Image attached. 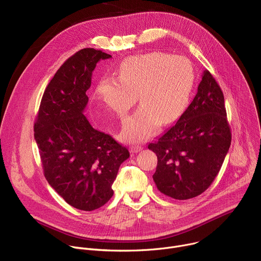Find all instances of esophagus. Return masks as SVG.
<instances>
[{
	"mask_svg": "<svg viewBox=\"0 0 261 261\" xmlns=\"http://www.w3.org/2000/svg\"><path fill=\"white\" fill-rule=\"evenodd\" d=\"M130 151H131L132 153H138V152L142 151V146H139V145H132V146L130 147Z\"/></svg>",
	"mask_w": 261,
	"mask_h": 261,
	"instance_id": "obj_1",
	"label": "esophagus"
}]
</instances>
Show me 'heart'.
<instances>
[{"mask_svg":"<svg viewBox=\"0 0 261 261\" xmlns=\"http://www.w3.org/2000/svg\"><path fill=\"white\" fill-rule=\"evenodd\" d=\"M194 69L189 60L163 53H152L126 59L117 79L103 77L97 97L123 119L136 103L141 106L124 124L122 137L141 142L153 136L160 123L175 122L188 106L193 87Z\"/></svg>","mask_w":261,"mask_h":261,"instance_id":"obj_1","label":"heart"}]
</instances>
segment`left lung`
I'll return each instance as SVG.
<instances>
[{
  "mask_svg": "<svg viewBox=\"0 0 261 261\" xmlns=\"http://www.w3.org/2000/svg\"><path fill=\"white\" fill-rule=\"evenodd\" d=\"M231 143L224 95L204 70L197 94L177 122L148 144L158 158V190L185 200L200 195L217 176Z\"/></svg>",
  "mask_w": 261,
  "mask_h": 261,
  "instance_id": "1",
  "label": "left lung"
}]
</instances>
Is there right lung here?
I'll return each mask as SVG.
<instances>
[{"instance_id": "add662e5", "label": "right lung", "mask_w": 261, "mask_h": 261, "mask_svg": "<svg viewBox=\"0 0 261 261\" xmlns=\"http://www.w3.org/2000/svg\"><path fill=\"white\" fill-rule=\"evenodd\" d=\"M110 58L95 48L69 58L45 89L34 125L45 178L68 204L82 211L99 208L111 198L119 168L130 156L84 115L93 71Z\"/></svg>"}]
</instances>
